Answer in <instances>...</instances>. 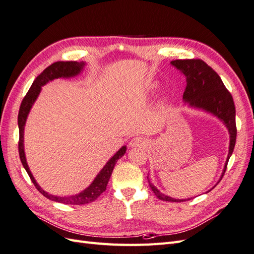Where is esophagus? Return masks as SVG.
Listing matches in <instances>:
<instances>
[{"label": "esophagus", "instance_id": "esophagus-1", "mask_svg": "<svg viewBox=\"0 0 254 254\" xmlns=\"http://www.w3.org/2000/svg\"><path fill=\"white\" fill-rule=\"evenodd\" d=\"M146 140L142 136H134L132 137L131 140L129 142V146L130 147H144L146 145Z\"/></svg>", "mask_w": 254, "mask_h": 254}]
</instances>
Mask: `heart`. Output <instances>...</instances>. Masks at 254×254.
Segmentation results:
<instances>
[{
    "mask_svg": "<svg viewBox=\"0 0 254 254\" xmlns=\"http://www.w3.org/2000/svg\"><path fill=\"white\" fill-rule=\"evenodd\" d=\"M155 89H156V86H153V87H152V91H153V90H155Z\"/></svg>",
    "mask_w": 254,
    "mask_h": 254,
    "instance_id": "obj_1",
    "label": "heart"
}]
</instances>
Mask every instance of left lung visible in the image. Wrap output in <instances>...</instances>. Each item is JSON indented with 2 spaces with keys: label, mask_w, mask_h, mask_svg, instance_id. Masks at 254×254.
<instances>
[{
  "label": "left lung",
  "mask_w": 254,
  "mask_h": 254,
  "mask_svg": "<svg viewBox=\"0 0 254 254\" xmlns=\"http://www.w3.org/2000/svg\"><path fill=\"white\" fill-rule=\"evenodd\" d=\"M171 64L179 70L187 78V87L183 93V101L189 107L210 113L224 123L230 135L229 152L222 174L218 182L221 180L227 170V164L236 141V124H235V106L232 95L226 89L219 75L211 66L200 59H184L173 60ZM149 187L155 195L163 201L182 202L188 199H176L167 196L153 186L147 177ZM217 182V183H218ZM215 186L212 188L214 189ZM207 190V191H210Z\"/></svg>",
  "instance_id": "obj_1"
}]
</instances>
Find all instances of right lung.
I'll list each match as a JSON object with an SVG mask.
<instances>
[{
    "instance_id": "add662e5",
    "label": "right lung",
    "mask_w": 254,
    "mask_h": 254,
    "mask_svg": "<svg viewBox=\"0 0 254 254\" xmlns=\"http://www.w3.org/2000/svg\"><path fill=\"white\" fill-rule=\"evenodd\" d=\"M84 65H86V63H83V61H80V63H77V61H57V63L48 66L34 80L32 87H30V89L27 92V94L25 95L24 98H23L20 106L19 115H18V125H19V133H20L19 155H20L23 167L25 168V171L27 172L30 180H32V182L35 184L36 189L39 190L44 197H47L52 201H56V202L64 203V204L78 205V204L90 203L96 200L97 197L101 195L103 191L106 190L107 184H108V181L111 177L114 165L117 164L119 159H121L125 155L126 149H127L126 146H122V147L117 151V153H114V156L110 158L108 162L106 163V165L102 168V171L97 174V176L95 177L94 180L92 181L90 186L87 189L81 190L80 193L72 195V196L60 197V196L49 194L48 191H45L43 189H41V187L35 180L32 172H30L26 162V157H25V151H24V127H25V123H26L28 114L30 112V109H32L36 99L38 98V96H39L41 88L44 86V84H47L49 81L61 78V77L63 78L75 77V76L79 75L80 72H82Z\"/></svg>"
}]
</instances>
